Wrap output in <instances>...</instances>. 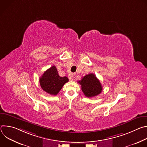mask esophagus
Instances as JSON below:
<instances>
[{
    "label": "esophagus",
    "mask_w": 147,
    "mask_h": 147,
    "mask_svg": "<svg viewBox=\"0 0 147 147\" xmlns=\"http://www.w3.org/2000/svg\"><path fill=\"white\" fill-rule=\"evenodd\" d=\"M74 75L73 74V73H70L69 75V78L70 81H73V77H74Z\"/></svg>",
    "instance_id": "obj_1"
}]
</instances>
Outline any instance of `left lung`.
Listing matches in <instances>:
<instances>
[{"mask_svg": "<svg viewBox=\"0 0 147 147\" xmlns=\"http://www.w3.org/2000/svg\"><path fill=\"white\" fill-rule=\"evenodd\" d=\"M81 90L87 97L92 98L99 95L102 91V86L99 80L93 73L88 74L78 81Z\"/></svg>", "mask_w": 147, "mask_h": 147, "instance_id": "1", "label": "left lung"}]
</instances>
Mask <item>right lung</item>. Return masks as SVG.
Here are the masks:
<instances>
[{"instance_id": "1", "label": "right lung", "mask_w": 147, "mask_h": 147, "mask_svg": "<svg viewBox=\"0 0 147 147\" xmlns=\"http://www.w3.org/2000/svg\"><path fill=\"white\" fill-rule=\"evenodd\" d=\"M69 81L67 77H60L55 66H52L44 72L39 78L40 86L46 92L56 95L65 83Z\"/></svg>"}]
</instances>
